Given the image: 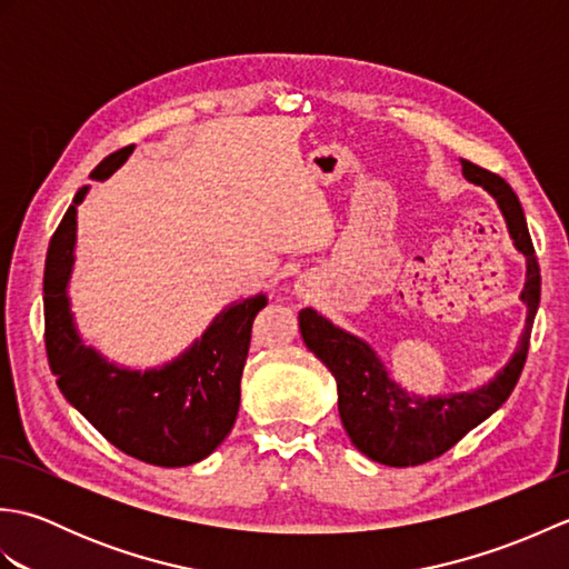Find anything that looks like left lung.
Listing matches in <instances>:
<instances>
[{
	"mask_svg": "<svg viewBox=\"0 0 569 569\" xmlns=\"http://www.w3.org/2000/svg\"><path fill=\"white\" fill-rule=\"evenodd\" d=\"M462 176L497 200L513 247L526 259V328L509 361L493 377L469 391L420 396L406 391L367 340L347 332L318 312L303 308L298 325L303 342L337 381V408L349 440L361 455L379 465L416 467L450 450L465 435L499 410L521 377L530 330L540 306V266L528 234L518 196L497 173L462 161Z\"/></svg>",
	"mask_w": 569,
	"mask_h": 569,
	"instance_id": "8db88e82",
	"label": "left lung"
}]
</instances>
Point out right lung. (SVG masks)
<instances>
[{
  "label": "right lung",
  "mask_w": 569,
  "mask_h": 569,
  "mask_svg": "<svg viewBox=\"0 0 569 569\" xmlns=\"http://www.w3.org/2000/svg\"><path fill=\"white\" fill-rule=\"evenodd\" d=\"M131 156L122 149L94 168L107 180ZM82 186L48 244L43 273L46 352L66 401L129 457L156 467H188L212 455L232 430L251 322L269 298L234 300L196 342L161 367L131 369L84 345L72 316L68 283L76 266Z\"/></svg>",
  "instance_id": "right-lung-1"
}]
</instances>
